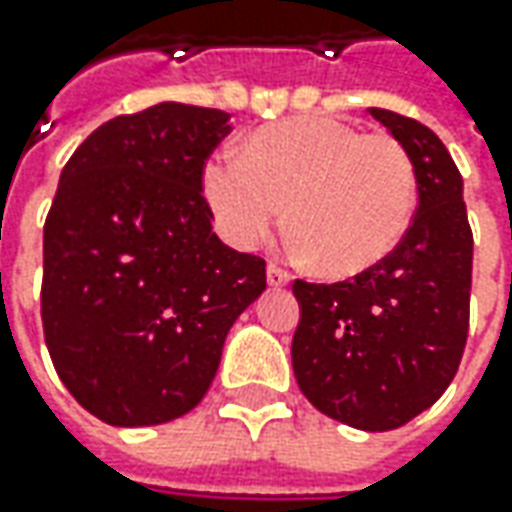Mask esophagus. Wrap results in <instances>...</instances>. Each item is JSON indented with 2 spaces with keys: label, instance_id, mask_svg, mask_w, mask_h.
<instances>
[{
  "label": "esophagus",
  "instance_id": "1",
  "mask_svg": "<svg viewBox=\"0 0 512 512\" xmlns=\"http://www.w3.org/2000/svg\"><path fill=\"white\" fill-rule=\"evenodd\" d=\"M267 285L270 287H285L290 285V273H287L285 267H279V265H267Z\"/></svg>",
  "mask_w": 512,
  "mask_h": 512
}]
</instances>
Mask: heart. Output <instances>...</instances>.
<instances>
[{
  "label": "heart",
  "mask_w": 512,
  "mask_h": 512,
  "mask_svg": "<svg viewBox=\"0 0 512 512\" xmlns=\"http://www.w3.org/2000/svg\"><path fill=\"white\" fill-rule=\"evenodd\" d=\"M202 193L225 239L253 247L287 219L293 247L330 276L379 265L416 210V168L399 139L336 116H296L256 130L247 150H216Z\"/></svg>",
  "instance_id": "heart-1"
}]
</instances>
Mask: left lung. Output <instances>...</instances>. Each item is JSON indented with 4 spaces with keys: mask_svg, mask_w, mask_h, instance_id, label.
Listing matches in <instances>:
<instances>
[{
    "mask_svg": "<svg viewBox=\"0 0 512 512\" xmlns=\"http://www.w3.org/2000/svg\"><path fill=\"white\" fill-rule=\"evenodd\" d=\"M413 159L419 207L379 265L336 285L293 282L302 319L293 373L307 402L336 422L382 433L436 402L453 382L470 327L473 233L462 173L422 122L370 108Z\"/></svg>",
    "mask_w": 512,
    "mask_h": 512,
    "instance_id": "8db88e82",
    "label": "left lung"
}]
</instances>
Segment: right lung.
Wrapping results in <instances>:
<instances>
[{
  "mask_svg": "<svg viewBox=\"0 0 512 512\" xmlns=\"http://www.w3.org/2000/svg\"><path fill=\"white\" fill-rule=\"evenodd\" d=\"M230 113L179 102L116 116L76 148L45 219L42 327L70 396L113 427L190 413L265 259L213 233L207 156Z\"/></svg>",
  "mask_w": 512,
  "mask_h": 512,
  "instance_id": "add662e5",
  "label": "right lung"
}]
</instances>
